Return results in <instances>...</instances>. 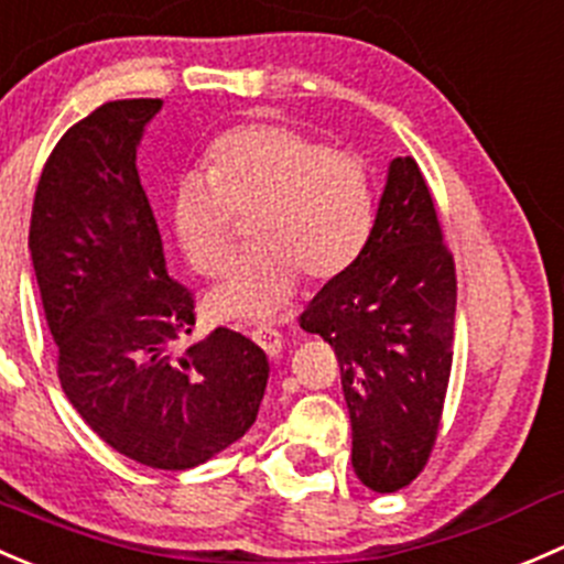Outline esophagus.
<instances>
[{"label":"esophagus","mask_w":564,"mask_h":564,"mask_svg":"<svg viewBox=\"0 0 564 564\" xmlns=\"http://www.w3.org/2000/svg\"><path fill=\"white\" fill-rule=\"evenodd\" d=\"M252 339H254V343H258L260 348H263L269 356H280V354H282L284 339H282V334L276 332V328H271V326L254 328Z\"/></svg>","instance_id":"1"}]
</instances>
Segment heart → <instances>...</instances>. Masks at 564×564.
Listing matches in <instances>:
<instances>
[{
  "instance_id": "obj_1",
  "label": "heart",
  "mask_w": 564,
  "mask_h": 564,
  "mask_svg": "<svg viewBox=\"0 0 564 564\" xmlns=\"http://www.w3.org/2000/svg\"><path fill=\"white\" fill-rule=\"evenodd\" d=\"M232 216H249L254 247L205 304L221 321H269L301 274L332 282L359 260L376 225V181L350 150L247 122L210 144L205 177H186L172 199V227L194 271L214 276L230 265Z\"/></svg>"
}]
</instances>
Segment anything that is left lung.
Returning a JSON list of instances; mask_svg holds the SVG:
<instances>
[{"instance_id":"8db88e82","label":"left lung","mask_w":564,"mask_h":564,"mask_svg":"<svg viewBox=\"0 0 564 564\" xmlns=\"http://www.w3.org/2000/svg\"><path fill=\"white\" fill-rule=\"evenodd\" d=\"M301 328L337 354L356 477L376 494L405 488L436 444L455 337V263L411 155L389 161L365 252L323 284Z\"/></svg>"}]
</instances>
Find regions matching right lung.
<instances>
[{
	"label": "right lung",
	"instance_id": "right-lung-1",
	"mask_svg": "<svg viewBox=\"0 0 564 564\" xmlns=\"http://www.w3.org/2000/svg\"><path fill=\"white\" fill-rule=\"evenodd\" d=\"M164 100H109L76 122L43 166L30 252L63 392L126 458L183 471L236 444L258 420L269 359L219 326L175 348L194 299L166 274L137 172Z\"/></svg>",
	"mask_w": 564,
	"mask_h": 564
}]
</instances>
